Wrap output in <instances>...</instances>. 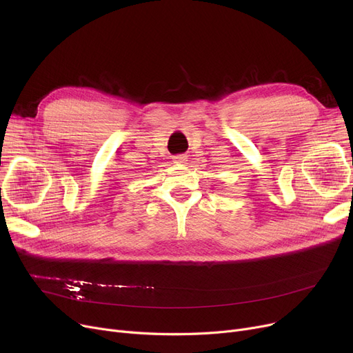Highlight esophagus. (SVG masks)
Here are the masks:
<instances>
[{"label":"esophagus","mask_w":353,"mask_h":353,"mask_svg":"<svg viewBox=\"0 0 353 353\" xmlns=\"http://www.w3.org/2000/svg\"><path fill=\"white\" fill-rule=\"evenodd\" d=\"M173 160H174V163H177V164H183V163H186V156L179 154V156H174Z\"/></svg>","instance_id":"esophagus-1"}]
</instances>
